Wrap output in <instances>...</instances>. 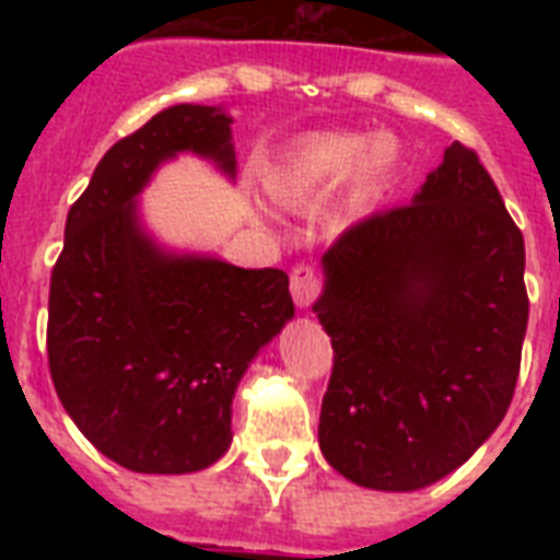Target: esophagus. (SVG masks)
<instances>
[{
  "instance_id": "obj_1",
  "label": "esophagus",
  "mask_w": 560,
  "mask_h": 560,
  "mask_svg": "<svg viewBox=\"0 0 560 560\" xmlns=\"http://www.w3.org/2000/svg\"><path fill=\"white\" fill-rule=\"evenodd\" d=\"M290 293H293L296 307H311L316 296L323 293V276L311 264H299L293 276H290Z\"/></svg>"
}]
</instances>
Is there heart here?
<instances>
[{"mask_svg": "<svg viewBox=\"0 0 560 560\" xmlns=\"http://www.w3.org/2000/svg\"><path fill=\"white\" fill-rule=\"evenodd\" d=\"M398 160V142L389 133L366 136L358 133H325L302 144L279 177L284 194L323 191L354 174L358 194L372 191Z\"/></svg>", "mask_w": 560, "mask_h": 560, "instance_id": "b5f03b06", "label": "heart"}]
</instances>
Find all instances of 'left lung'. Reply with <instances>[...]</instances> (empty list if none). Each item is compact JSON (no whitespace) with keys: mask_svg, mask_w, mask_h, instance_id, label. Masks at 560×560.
Returning <instances> with one entry per match:
<instances>
[{"mask_svg":"<svg viewBox=\"0 0 560 560\" xmlns=\"http://www.w3.org/2000/svg\"><path fill=\"white\" fill-rule=\"evenodd\" d=\"M323 267L325 459L377 491L447 477L503 421L529 323L523 235L477 151L453 142L416 200L346 229Z\"/></svg>","mask_w":560,"mask_h":560,"instance_id":"left-lung-1","label":"left lung"}]
</instances>
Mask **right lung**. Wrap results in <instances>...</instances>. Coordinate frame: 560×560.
Segmentation results:
<instances>
[{
    "label": "right lung",
    "instance_id": "add662e5",
    "mask_svg": "<svg viewBox=\"0 0 560 560\" xmlns=\"http://www.w3.org/2000/svg\"><path fill=\"white\" fill-rule=\"evenodd\" d=\"M232 118L200 104L118 139L66 218L48 288L57 398L107 459L136 474L209 468L232 442V398L293 316L288 272L168 255L144 235L136 194L194 151L235 174Z\"/></svg>",
    "mask_w": 560,
    "mask_h": 560
}]
</instances>
